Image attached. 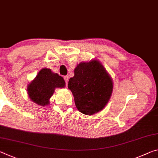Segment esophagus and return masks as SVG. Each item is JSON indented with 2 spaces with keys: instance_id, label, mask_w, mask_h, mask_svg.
Masks as SVG:
<instances>
[{
  "instance_id": "1",
  "label": "esophagus",
  "mask_w": 158,
  "mask_h": 158,
  "mask_svg": "<svg viewBox=\"0 0 158 158\" xmlns=\"http://www.w3.org/2000/svg\"><path fill=\"white\" fill-rule=\"evenodd\" d=\"M68 79H69L68 76H64V81H65L67 84V83H68Z\"/></svg>"
}]
</instances>
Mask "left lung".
Segmentation results:
<instances>
[{"mask_svg": "<svg viewBox=\"0 0 158 158\" xmlns=\"http://www.w3.org/2000/svg\"><path fill=\"white\" fill-rule=\"evenodd\" d=\"M68 89L73 94L75 106L81 113L92 115L102 110L110 99L113 81L99 60L81 62L69 79Z\"/></svg>", "mask_w": 158, "mask_h": 158, "instance_id": "left-lung-1", "label": "left lung"}]
</instances>
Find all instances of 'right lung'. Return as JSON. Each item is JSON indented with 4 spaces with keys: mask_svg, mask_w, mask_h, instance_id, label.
Segmentation results:
<instances>
[{
    "mask_svg": "<svg viewBox=\"0 0 158 158\" xmlns=\"http://www.w3.org/2000/svg\"><path fill=\"white\" fill-rule=\"evenodd\" d=\"M65 81L58 74L54 73L51 69L43 68L37 73L36 77L27 86V94L31 101L40 106L50 104V98L55 90L64 88Z\"/></svg>",
    "mask_w": 158,
    "mask_h": 158,
    "instance_id": "right-lung-1",
    "label": "right lung"
}]
</instances>
